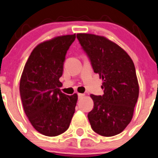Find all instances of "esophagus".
<instances>
[{
	"instance_id": "34e87169",
	"label": "esophagus",
	"mask_w": 158,
	"mask_h": 158,
	"mask_svg": "<svg viewBox=\"0 0 158 158\" xmlns=\"http://www.w3.org/2000/svg\"><path fill=\"white\" fill-rule=\"evenodd\" d=\"M84 96H85V94H78V97H79V99H80V98H82Z\"/></svg>"
}]
</instances>
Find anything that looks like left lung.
<instances>
[{
  "label": "left lung",
  "mask_w": 158,
  "mask_h": 158,
  "mask_svg": "<svg viewBox=\"0 0 158 158\" xmlns=\"http://www.w3.org/2000/svg\"><path fill=\"white\" fill-rule=\"evenodd\" d=\"M94 72L102 79L104 95L91 94L94 108L88 113L91 128L103 136L122 132L129 124L139 97L134 63L118 45L104 36L76 35Z\"/></svg>",
  "instance_id": "obj_1"
}]
</instances>
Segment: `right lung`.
<instances>
[{"mask_svg": "<svg viewBox=\"0 0 158 158\" xmlns=\"http://www.w3.org/2000/svg\"><path fill=\"white\" fill-rule=\"evenodd\" d=\"M76 34L58 36L36 46L26 63L19 92L25 113L40 133L56 136L69 127L77 94L65 95L58 87L62 85L65 56Z\"/></svg>", "mask_w": 158, "mask_h": 158, "instance_id": "1", "label": "right lung"}]
</instances>
